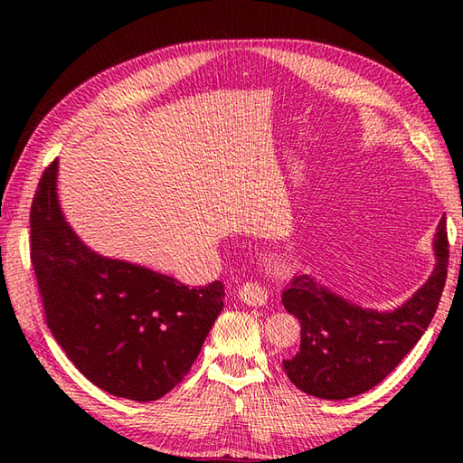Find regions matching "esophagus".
<instances>
[{
    "instance_id": "1",
    "label": "esophagus",
    "mask_w": 463,
    "mask_h": 463,
    "mask_svg": "<svg viewBox=\"0 0 463 463\" xmlns=\"http://www.w3.org/2000/svg\"><path fill=\"white\" fill-rule=\"evenodd\" d=\"M239 298L244 304H249V307H260V304L267 302L269 294L257 282H244L239 288Z\"/></svg>"
}]
</instances>
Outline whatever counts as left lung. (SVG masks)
<instances>
[{
    "label": "left lung",
    "instance_id": "1",
    "mask_svg": "<svg viewBox=\"0 0 463 463\" xmlns=\"http://www.w3.org/2000/svg\"><path fill=\"white\" fill-rule=\"evenodd\" d=\"M434 254L426 284L394 310L362 308L310 274H297L282 292L284 308L300 320V348L282 360L294 386L322 400H346L386 378L434 318L448 277L446 219L438 224Z\"/></svg>",
    "mask_w": 463,
    "mask_h": 463
}]
</instances>
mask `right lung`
<instances>
[{"mask_svg": "<svg viewBox=\"0 0 463 463\" xmlns=\"http://www.w3.org/2000/svg\"><path fill=\"white\" fill-rule=\"evenodd\" d=\"M57 169V161L45 169L29 216L47 326L97 388L135 402L159 400L199 356L224 307L222 282L189 288L91 250L59 206Z\"/></svg>", "mask_w": 463, "mask_h": 463, "instance_id": "add662e5", "label": "right lung"}]
</instances>
